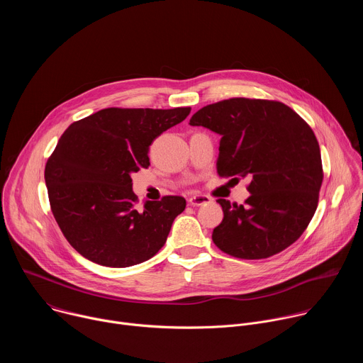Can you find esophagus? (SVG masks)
<instances>
[{"label":"esophagus","mask_w":363,"mask_h":363,"mask_svg":"<svg viewBox=\"0 0 363 363\" xmlns=\"http://www.w3.org/2000/svg\"><path fill=\"white\" fill-rule=\"evenodd\" d=\"M211 201H213V198L208 196V195H192L188 199L189 205H192V206H201V205H205V203H210Z\"/></svg>","instance_id":"obj_1"}]
</instances>
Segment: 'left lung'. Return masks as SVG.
I'll return each mask as SVG.
<instances>
[{"label": "left lung", "mask_w": 363, "mask_h": 363, "mask_svg": "<svg viewBox=\"0 0 363 363\" xmlns=\"http://www.w3.org/2000/svg\"><path fill=\"white\" fill-rule=\"evenodd\" d=\"M189 125L221 136L220 177L250 179L244 203L217 199L224 218L213 231L214 244L244 260L267 258L291 245L316 213L323 181L312 128L281 101L245 97L203 106Z\"/></svg>", "instance_id": "left-lung-1"}]
</instances>
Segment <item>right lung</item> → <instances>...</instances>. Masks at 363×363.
<instances>
[{
	"label": "right lung",
	"instance_id": "right-lung-1",
	"mask_svg": "<svg viewBox=\"0 0 363 363\" xmlns=\"http://www.w3.org/2000/svg\"><path fill=\"white\" fill-rule=\"evenodd\" d=\"M189 112L108 108L65 130L44 179L62 233L87 260L122 269L149 260L164 247L186 201L168 195L139 205L130 175L149 167L150 143Z\"/></svg>",
	"mask_w": 363,
	"mask_h": 363
}]
</instances>
